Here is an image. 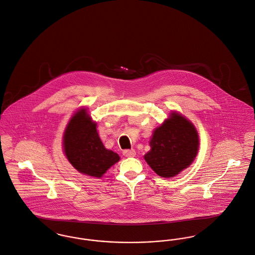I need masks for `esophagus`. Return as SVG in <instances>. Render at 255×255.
<instances>
[{"label":"esophagus","mask_w":255,"mask_h":255,"mask_svg":"<svg viewBox=\"0 0 255 255\" xmlns=\"http://www.w3.org/2000/svg\"><path fill=\"white\" fill-rule=\"evenodd\" d=\"M123 155L126 157H134L135 155V151L134 149L123 150Z\"/></svg>","instance_id":"1"}]
</instances>
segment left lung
Masks as SVG:
<instances>
[{
  "label": "left lung",
  "mask_w": 255,
  "mask_h": 255,
  "mask_svg": "<svg viewBox=\"0 0 255 255\" xmlns=\"http://www.w3.org/2000/svg\"><path fill=\"white\" fill-rule=\"evenodd\" d=\"M149 144L145 161L158 175L169 178L192 164L199 141L192 122L173 113L154 131Z\"/></svg>",
  "instance_id": "8db88e82"
}]
</instances>
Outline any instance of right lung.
<instances>
[{
    "instance_id": "add662e5",
    "label": "right lung",
    "mask_w": 255,
    "mask_h": 255,
    "mask_svg": "<svg viewBox=\"0 0 255 255\" xmlns=\"http://www.w3.org/2000/svg\"><path fill=\"white\" fill-rule=\"evenodd\" d=\"M64 153L76 169L84 174L101 177L120 161V156L106 149L85 110L79 111L69 121L63 135Z\"/></svg>"
}]
</instances>
